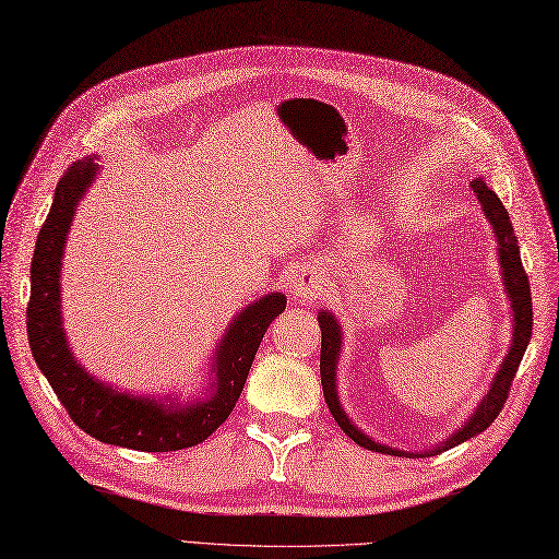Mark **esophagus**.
<instances>
[{"instance_id": "1", "label": "esophagus", "mask_w": 559, "mask_h": 559, "mask_svg": "<svg viewBox=\"0 0 559 559\" xmlns=\"http://www.w3.org/2000/svg\"><path fill=\"white\" fill-rule=\"evenodd\" d=\"M289 289H292L294 298H301V301H308V298H316V296H320L322 282H320V277L316 275V272L308 270V267H304V270H298L296 275L292 277Z\"/></svg>"}]
</instances>
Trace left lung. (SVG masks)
I'll return each mask as SVG.
<instances>
[{
  "instance_id": "1",
  "label": "left lung",
  "mask_w": 559,
  "mask_h": 559,
  "mask_svg": "<svg viewBox=\"0 0 559 559\" xmlns=\"http://www.w3.org/2000/svg\"><path fill=\"white\" fill-rule=\"evenodd\" d=\"M472 189L479 197L481 209L486 213L488 221H491L493 229H496V239H498V255H500V267H502V280H506V289L510 296L512 304V312H514V334H512V346L508 358L502 360L500 370L493 379L491 389L484 396V401L476 407L474 415L465 421V427L457 429L451 439L443 441L439 448H431V451L425 453H413L415 457H427V455H439L441 451H448L457 443H465L467 439L481 433L484 429L491 427V421L500 415L502 405L508 401V393L512 386V379L516 374V367H520L524 350L528 346L531 338V330H534V308H531V289H528V277L522 265L520 258V247H516V237L514 229L510 223V215L502 206V201L496 197V192H491L479 177L472 182ZM320 330H322V350H320V379H322V393L324 401L330 405V413L336 419V425L344 429V433L348 439L356 441L358 445L367 448V451L374 453H386V455H407L403 451H396V448H389L377 443L372 439H367L365 433L353 425V421L346 417V413L342 411L336 399V360H338V350H342V332H338V324L334 320V316L330 312H320L318 316Z\"/></svg>"
}]
</instances>
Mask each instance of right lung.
Wrapping results in <instances>:
<instances>
[{
	"label": "right lung",
	"instance_id": "right-lung-1",
	"mask_svg": "<svg viewBox=\"0 0 559 559\" xmlns=\"http://www.w3.org/2000/svg\"><path fill=\"white\" fill-rule=\"evenodd\" d=\"M97 166L78 160L63 173L47 221L39 229L31 265L28 338L39 370L75 425L92 439L144 453H168L206 441L237 405L270 322L287 306L284 294H267L241 310L215 350V379L206 399L192 405L134 399L99 384L73 358L61 326V255L78 201Z\"/></svg>",
	"mask_w": 559,
	"mask_h": 559
}]
</instances>
